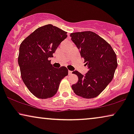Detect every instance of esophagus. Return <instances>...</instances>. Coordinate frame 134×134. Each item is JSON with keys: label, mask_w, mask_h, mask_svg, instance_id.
Returning <instances> with one entry per match:
<instances>
[{"label": "esophagus", "mask_w": 134, "mask_h": 134, "mask_svg": "<svg viewBox=\"0 0 134 134\" xmlns=\"http://www.w3.org/2000/svg\"><path fill=\"white\" fill-rule=\"evenodd\" d=\"M72 71H68V74H69V75H71V74H72Z\"/></svg>", "instance_id": "obj_1"}]
</instances>
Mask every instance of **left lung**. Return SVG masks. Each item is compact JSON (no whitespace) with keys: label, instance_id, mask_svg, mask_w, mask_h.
Returning <instances> with one entry per match:
<instances>
[{"label":"left lung","instance_id":"8db88e82","mask_svg":"<svg viewBox=\"0 0 134 134\" xmlns=\"http://www.w3.org/2000/svg\"><path fill=\"white\" fill-rule=\"evenodd\" d=\"M70 36L88 69L84 76L73 71L78 76V82L73 84L72 88L82 98H95L113 79L118 66L116 54L105 40L93 32L72 33Z\"/></svg>","mask_w":134,"mask_h":134}]
</instances>
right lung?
Masks as SVG:
<instances>
[{"label": "right lung", "mask_w": 134, "mask_h": 134, "mask_svg": "<svg viewBox=\"0 0 134 134\" xmlns=\"http://www.w3.org/2000/svg\"><path fill=\"white\" fill-rule=\"evenodd\" d=\"M67 32L52 24L36 29L22 42L18 64L21 77L29 91L41 99L52 98L62 79L68 74L65 66L55 68L49 58L67 37Z\"/></svg>", "instance_id": "1"}]
</instances>
